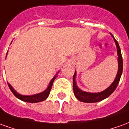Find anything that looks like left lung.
Returning <instances> with one entry per match:
<instances>
[{
	"instance_id": "obj_1",
	"label": "left lung",
	"mask_w": 129,
	"mask_h": 129,
	"mask_svg": "<svg viewBox=\"0 0 129 129\" xmlns=\"http://www.w3.org/2000/svg\"><path fill=\"white\" fill-rule=\"evenodd\" d=\"M113 39L115 40V44L117 46V52L118 55V71L116 77H115L114 82L112 83L110 86L106 89L99 93H90L84 91L82 90L79 89L77 86L76 81H75V76H76V72L73 75V91L75 97L77 98L80 101L84 103H96L101 101L111 95L114 91L116 89L118 84L119 82V80L121 78L122 71H123V60L121 56V49L119 45L118 44L117 41L115 39L114 36L112 35Z\"/></svg>"
}]
</instances>
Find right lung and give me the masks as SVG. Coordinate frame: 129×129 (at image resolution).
Here are the masks:
<instances>
[{
    "instance_id": "1",
    "label": "right lung",
    "mask_w": 129,
    "mask_h": 129,
    "mask_svg": "<svg viewBox=\"0 0 129 129\" xmlns=\"http://www.w3.org/2000/svg\"><path fill=\"white\" fill-rule=\"evenodd\" d=\"M7 54H8V52H7ZM7 54H6V56H7ZM59 72H58L56 75L54 77H53L52 79V80L50 81L49 82V84L48 87L44 91L41 93H39L38 94H34V95H30V96H25V95H21L20 93H17L15 90L13 89V87L9 83H8V86L10 88V89L11 90V91L13 93L14 96H16L17 99H20L21 101H25V102H28V103H38V102H41V101H45L49 95V93H50V91L52 89V84H53V82L56 79V75Z\"/></svg>"
}]
</instances>
